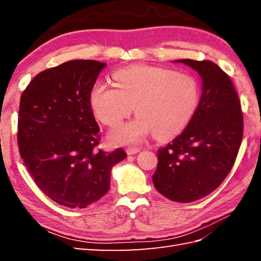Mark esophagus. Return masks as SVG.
<instances>
[{
	"label": "esophagus",
	"mask_w": 261,
	"mask_h": 261,
	"mask_svg": "<svg viewBox=\"0 0 261 261\" xmlns=\"http://www.w3.org/2000/svg\"><path fill=\"white\" fill-rule=\"evenodd\" d=\"M139 151H140V148H138V147H129L126 149L127 154H134V153H137Z\"/></svg>",
	"instance_id": "1"
}]
</instances>
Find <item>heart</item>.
Segmentation results:
<instances>
[{"label":"heart","instance_id":"1","mask_svg":"<svg viewBox=\"0 0 261 261\" xmlns=\"http://www.w3.org/2000/svg\"><path fill=\"white\" fill-rule=\"evenodd\" d=\"M115 86L96 83L90 105L95 118L115 126L134 111L138 114L111 132L115 143H136L153 132L159 139L175 137L190 124L201 102V86L193 75L153 66H132L113 74Z\"/></svg>","mask_w":261,"mask_h":261}]
</instances>
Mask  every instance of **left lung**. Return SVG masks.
Instances as JSON below:
<instances>
[{
  "mask_svg": "<svg viewBox=\"0 0 261 261\" xmlns=\"http://www.w3.org/2000/svg\"><path fill=\"white\" fill-rule=\"evenodd\" d=\"M198 71L203 93L185 130L158 149L152 175L156 190L170 201L190 203L208 195L229 175L241 146L243 114L233 83L210 60H177Z\"/></svg>",
  "mask_w": 261,
  "mask_h": 261,
  "instance_id": "left-lung-1",
  "label": "left lung"
}]
</instances>
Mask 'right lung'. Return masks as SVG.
Here are the masks:
<instances>
[{
  "label": "right lung",
  "instance_id": "obj_1",
  "mask_svg": "<svg viewBox=\"0 0 261 261\" xmlns=\"http://www.w3.org/2000/svg\"><path fill=\"white\" fill-rule=\"evenodd\" d=\"M107 64L70 60L39 73L20 98L18 146L33 181L56 203L84 208L110 190L122 148L97 149L90 92Z\"/></svg>",
  "mask_w": 261,
  "mask_h": 261
}]
</instances>
